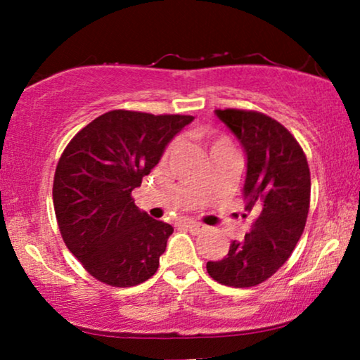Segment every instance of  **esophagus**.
<instances>
[{
    "label": "esophagus",
    "mask_w": 360,
    "mask_h": 360,
    "mask_svg": "<svg viewBox=\"0 0 360 360\" xmlns=\"http://www.w3.org/2000/svg\"><path fill=\"white\" fill-rule=\"evenodd\" d=\"M180 224L184 226V228H186V229L193 231V233H200V231L203 229V226H201L200 223H196V221H191V219H184Z\"/></svg>",
    "instance_id": "34e87169"
}]
</instances>
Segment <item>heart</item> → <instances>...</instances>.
<instances>
[{
	"mask_svg": "<svg viewBox=\"0 0 360 360\" xmlns=\"http://www.w3.org/2000/svg\"><path fill=\"white\" fill-rule=\"evenodd\" d=\"M218 150H233V146L229 144V141H226V139H223V137H219V139L213 141V144H211V154H213V152H218Z\"/></svg>",
	"mask_w": 360,
	"mask_h": 360,
	"instance_id": "heart-1",
	"label": "heart"
}]
</instances>
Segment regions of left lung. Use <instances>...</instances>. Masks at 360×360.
Returning a JSON list of instances; mask_svg holds the SVG:
<instances>
[{
  "instance_id": "1",
  "label": "left lung",
  "mask_w": 360,
  "mask_h": 360,
  "mask_svg": "<svg viewBox=\"0 0 360 360\" xmlns=\"http://www.w3.org/2000/svg\"><path fill=\"white\" fill-rule=\"evenodd\" d=\"M214 112L248 157L243 193L252 224L244 239L231 243L224 259L208 262L206 270L218 283L249 288L272 277L302 238L311 193L309 167L292 132L270 116L231 108Z\"/></svg>"
}]
</instances>
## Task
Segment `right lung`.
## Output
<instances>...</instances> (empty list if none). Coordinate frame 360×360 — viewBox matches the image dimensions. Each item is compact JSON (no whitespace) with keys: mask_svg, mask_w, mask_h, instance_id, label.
Returning <instances> with one entry per match:
<instances>
[{"mask_svg":"<svg viewBox=\"0 0 360 360\" xmlns=\"http://www.w3.org/2000/svg\"><path fill=\"white\" fill-rule=\"evenodd\" d=\"M193 116L112 110L68 142L53 176L62 239L91 277L134 287L159 269L174 228L134 205L132 190Z\"/></svg>","mask_w":360,"mask_h":360,"instance_id":"add662e5","label":"right lung"}]
</instances>
